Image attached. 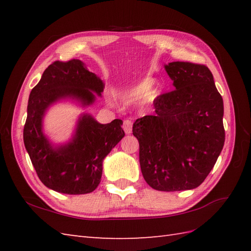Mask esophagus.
I'll return each mask as SVG.
<instances>
[{
	"instance_id": "34e87169",
	"label": "esophagus",
	"mask_w": 251,
	"mask_h": 251,
	"mask_svg": "<svg viewBox=\"0 0 251 251\" xmlns=\"http://www.w3.org/2000/svg\"><path fill=\"white\" fill-rule=\"evenodd\" d=\"M123 129H124L126 134H130L132 129V121L129 119L125 120L124 123H123Z\"/></svg>"
}]
</instances>
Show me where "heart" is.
<instances>
[{
  "instance_id": "b5f03b06",
  "label": "heart",
  "mask_w": 251,
  "mask_h": 251,
  "mask_svg": "<svg viewBox=\"0 0 251 251\" xmlns=\"http://www.w3.org/2000/svg\"><path fill=\"white\" fill-rule=\"evenodd\" d=\"M152 87V81L151 79H145V81L139 83L136 86L130 88L128 92L126 93L125 97L128 99H142L148 98L149 94H150V89Z\"/></svg>"
}]
</instances>
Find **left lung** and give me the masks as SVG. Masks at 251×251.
I'll list each match as a JSON object with an SVG mask.
<instances>
[{
  "label": "left lung",
  "mask_w": 251,
  "mask_h": 251,
  "mask_svg": "<svg viewBox=\"0 0 251 251\" xmlns=\"http://www.w3.org/2000/svg\"><path fill=\"white\" fill-rule=\"evenodd\" d=\"M165 69L175 89L154 100L155 113L138 119L132 134L139 141L143 178L158 191L195 189L225 146L223 100L205 65L174 61Z\"/></svg>",
  "instance_id": "8db88e82"
}]
</instances>
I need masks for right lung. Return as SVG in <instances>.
I'll list each match as a JSON object with an SVG mask.
<instances>
[{"label": "right lung", "mask_w": 251, "mask_h": 251, "mask_svg": "<svg viewBox=\"0 0 251 251\" xmlns=\"http://www.w3.org/2000/svg\"><path fill=\"white\" fill-rule=\"evenodd\" d=\"M103 92V83L78 59L54 61L46 68L40 82L31 90L24 142L37 177L47 188L63 194H87L100 183L102 161L121 141L125 132L123 121L99 124L85 114L76 134L67 146L51 148L42 132L45 110L61 98L72 97L84 105L94 102Z\"/></svg>", "instance_id": "add662e5"}]
</instances>
